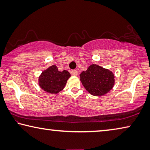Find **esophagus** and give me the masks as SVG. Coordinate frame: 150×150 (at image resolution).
I'll list each match as a JSON object with an SVG mask.
<instances>
[{
	"label": "esophagus",
	"mask_w": 150,
	"mask_h": 150,
	"mask_svg": "<svg viewBox=\"0 0 150 150\" xmlns=\"http://www.w3.org/2000/svg\"><path fill=\"white\" fill-rule=\"evenodd\" d=\"M71 74L74 76H77L78 75V71L77 70H73L71 71Z\"/></svg>",
	"instance_id": "obj_1"
}]
</instances>
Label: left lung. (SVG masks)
I'll return each instance as SVG.
<instances>
[{"label": "left lung", "mask_w": 150, "mask_h": 150, "mask_svg": "<svg viewBox=\"0 0 150 150\" xmlns=\"http://www.w3.org/2000/svg\"><path fill=\"white\" fill-rule=\"evenodd\" d=\"M80 81L90 94L102 96L108 93L115 83L112 71L93 64L80 74Z\"/></svg>", "instance_id": "obj_1"}]
</instances>
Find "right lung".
Masks as SVG:
<instances>
[{
    "mask_svg": "<svg viewBox=\"0 0 150 150\" xmlns=\"http://www.w3.org/2000/svg\"><path fill=\"white\" fill-rule=\"evenodd\" d=\"M70 77L69 71H59L57 67L53 64L42 71L38 77V85L42 90L57 94L64 89Z\"/></svg>",
    "mask_w": 150,
    "mask_h": 150,
    "instance_id": "add662e5",
    "label": "right lung"
}]
</instances>
